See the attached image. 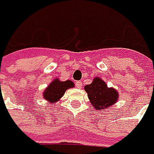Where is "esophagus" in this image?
<instances>
[{
    "mask_svg": "<svg viewBox=\"0 0 154 154\" xmlns=\"http://www.w3.org/2000/svg\"><path fill=\"white\" fill-rule=\"evenodd\" d=\"M75 86L78 88H81V86H82V82H81V81H75Z\"/></svg>",
    "mask_w": 154,
    "mask_h": 154,
    "instance_id": "34e87169",
    "label": "esophagus"
}]
</instances>
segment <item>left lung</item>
<instances>
[{"mask_svg": "<svg viewBox=\"0 0 154 154\" xmlns=\"http://www.w3.org/2000/svg\"><path fill=\"white\" fill-rule=\"evenodd\" d=\"M85 91L94 108L98 111L108 109L118 100V92L108 88L106 83L100 78H96L91 84L85 85Z\"/></svg>", "mask_w": 154, "mask_h": 154, "instance_id": "obj_1", "label": "left lung"}]
</instances>
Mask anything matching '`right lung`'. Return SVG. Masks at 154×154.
Listing matches in <instances>:
<instances>
[{"label":"right lung","mask_w":154,"mask_h":154,"mask_svg":"<svg viewBox=\"0 0 154 154\" xmlns=\"http://www.w3.org/2000/svg\"><path fill=\"white\" fill-rule=\"evenodd\" d=\"M74 87L73 81L66 80V81H60L59 79H54L49 86L48 88L45 89L43 97L51 103H54L57 101L61 97L64 95L66 90L68 88Z\"/></svg>","instance_id":"1"}]
</instances>
